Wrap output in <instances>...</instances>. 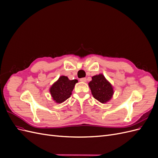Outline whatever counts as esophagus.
<instances>
[{"instance_id":"obj_1","label":"esophagus","mask_w":158,"mask_h":158,"mask_svg":"<svg viewBox=\"0 0 158 158\" xmlns=\"http://www.w3.org/2000/svg\"><path fill=\"white\" fill-rule=\"evenodd\" d=\"M80 82H86V78H80Z\"/></svg>"}]
</instances>
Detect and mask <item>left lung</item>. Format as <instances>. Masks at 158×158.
Here are the masks:
<instances>
[{
	"mask_svg": "<svg viewBox=\"0 0 158 158\" xmlns=\"http://www.w3.org/2000/svg\"><path fill=\"white\" fill-rule=\"evenodd\" d=\"M92 80L88 83L94 98L102 103H106L111 99L113 87L103 74L92 76Z\"/></svg>",
	"mask_w": 158,
	"mask_h": 158,
	"instance_id": "obj_1",
	"label": "left lung"
}]
</instances>
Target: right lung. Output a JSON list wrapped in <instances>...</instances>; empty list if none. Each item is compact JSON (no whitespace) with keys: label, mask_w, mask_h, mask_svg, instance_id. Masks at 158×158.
Instances as JSON below:
<instances>
[{"label":"right lung","mask_w":158,"mask_h":158,"mask_svg":"<svg viewBox=\"0 0 158 158\" xmlns=\"http://www.w3.org/2000/svg\"><path fill=\"white\" fill-rule=\"evenodd\" d=\"M78 80H69L67 76H61L56 82L52 84L49 92L53 101L56 103H61L70 97L72 92Z\"/></svg>","instance_id":"obj_1"}]
</instances>
